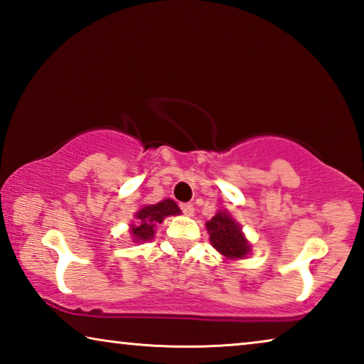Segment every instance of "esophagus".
Returning a JSON list of instances; mask_svg holds the SVG:
<instances>
[{
    "label": "esophagus",
    "mask_w": 364,
    "mask_h": 364,
    "mask_svg": "<svg viewBox=\"0 0 364 364\" xmlns=\"http://www.w3.org/2000/svg\"><path fill=\"white\" fill-rule=\"evenodd\" d=\"M181 212L184 215H188V217H193L194 215V205L193 204H181Z\"/></svg>",
    "instance_id": "1"
}]
</instances>
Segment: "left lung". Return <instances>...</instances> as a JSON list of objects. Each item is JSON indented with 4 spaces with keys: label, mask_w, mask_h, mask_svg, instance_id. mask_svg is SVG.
Masks as SVG:
<instances>
[{
    "label": "left lung",
    "mask_w": 364,
    "mask_h": 364,
    "mask_svg": "<svg viewBox=\"0 0 364 364\" xmlns=\"http://www.w3.org/2000/svg\"><path fill=\"white\" fill-rule=\"evenodd\" d=\"M207 231L210 234V244L228 260L247 257L250 252V244L245 239L242 228L236 223L228 212H218L212 220H208Z\"/></svg>",
    "instance_id": "left-lung-1"
}]
</instances>
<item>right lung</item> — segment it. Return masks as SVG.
I'll return each instance as SVG.
<instances>
[{"instance_id": "obj_1", "label": "right lung", "mask_w": 364, "mask_h": 364, "mask_svg": "<svg viewBox=\"0 0 364 364\" xmlns=\"http://www.w3.org/2000/svg\"><path fill=\"white\" fill-rule=\"evenodd\" d=\"M181 210L180 207L176 205L175 200L165 199L159 204L154 205H144L141 207L139 210L134 213L136 217V225H132V236L134 242H144L151 241L154 237V228L157 223H162L165 217H170V215H180Z\"/></svg>"}]
</instances>
